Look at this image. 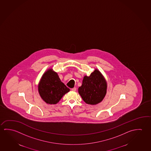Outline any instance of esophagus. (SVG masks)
Listing matches in <instances>:
<instances>
[{
  "label": "esophagus",
  "instance_id": "1",
  "mask_svg": "<svg viewBox=\"0 0 151 151\" xmlns=\"http://www.w3.org/2000/svg\"><path fill=\"white\" fill-rule=\"evenodd\" d=\"M72 90L73 91H76V87H74V88H72Z\"/></svg>",
  "mask_w": 151,
  "mask_h": 151
}]
</instances>
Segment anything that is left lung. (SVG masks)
Here are the masks:
<instances>
[{"mask_svg":"<svg viewBox=\"0 0 151 151\" xmlns=\"http://www.w3.org/2000/svg\"><path fill=\"white\" fill-rule=\"evenodd\" d=\"M107 85L101 73L97 69L89 76H84L78 93L86 103L95 105L103 99L106 93Z\"/></svg>","mask_w":151,"mask_h":151,"instance_id":"1","label":"left lung"}]
</instances>
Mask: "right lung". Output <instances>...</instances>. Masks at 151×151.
Masks as SVG:
<instances>
[{"instance_id":"right-lung-1","label":"right lung","mask_w":151,"mask_h":151,"mask_svg":"<svg viewBox=\"0 0 151 151\" xmlns=\"http://www.w3.org/2000/svg\"><path fill=\"white\" fill-rule=\"evenodd\" d=\"M70 91L62 83L56 72L50 69L43 75L38 85V91L47 104H57L62 97Z\"/></svg>"}]
</instances>
